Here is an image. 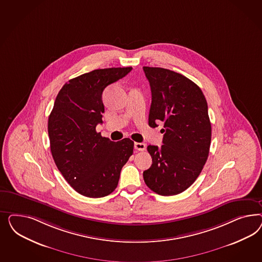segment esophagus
Wrapping results in <instances>:
<instances>
[{"label": "esophagus", "mask_w": 262, "mask_h": 262, "mask_svg": "<svg viewBox=\"0 0 262 262\" xmlns=\"http://www.w3.org/2000/svg\"><path fill=\"white\" fill-rule=\"evenodd\" d=\"M135 149L137 151H145L146 150V145L144 143H135Z\"/></svg>", "instance_id": "1"}]
</instances>
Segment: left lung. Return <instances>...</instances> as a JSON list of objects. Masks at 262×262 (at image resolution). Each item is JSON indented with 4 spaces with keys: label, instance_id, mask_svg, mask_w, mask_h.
<instances>
[{
    "label": "left lung",
    "instance_id": "obj_1",
    "mask_svg": "<svg viewBox=\"0 0 262 262\" xmlns=\"http://www.w3.org/2000/svg\"><path fill=\"white\" fill-rule=\"evenodd\" d=\"M150 82L149 126L161 129V147L149 145L152 164L143 172L145 183L161 196L186 190L202 172L209 154L211 124L201 88L182 74L144 66Z\"/></svg>",
    "mask_w": 262,
    "mask_h": 262
}]
</instances>
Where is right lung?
<instances>
[{
  "label": "right lung",
  "mask_w": 262,
  "mask_h": 262,
  "mask_svg": "<svg viewBox=\"0 0 262 262\" xmlns=\"http://www.w3.org/2000/svg\"><path fill=\"white\" fill-rule=\"evenodd\" d=\"M132 67L97 69L70 79L56 96L48 120L53 159L66 182L89 198L110 195L134 152L129 138L114 142L96 132L103 123V89Z\"/></svg>",
  "instance_id": "obj_1"
}]
</instances>
